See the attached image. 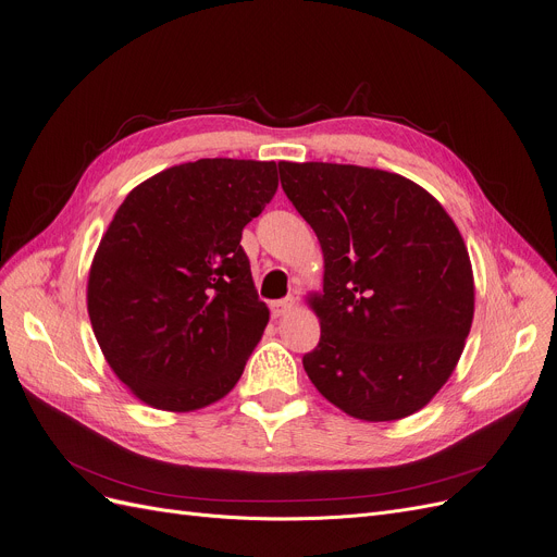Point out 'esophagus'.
Masks as SVG:
<instances>
[{
    "instance_id": "obj_1",
    "label": "esophagus",
    "mask_w": 557,
    "mask_h": 557,
    "mask_svg": "<svg viewBox=\"0 0 557 557\" xmlns=\"http://www.w3.org/2000/svg\"><path fill=\"white\" fill-rule=\"evenodd\" d=\"M294 305H296L294 298H282V300H275L271 305V311H273V315H284V313H288L290 309H294Z\"/></svg>"
}]
</instances>
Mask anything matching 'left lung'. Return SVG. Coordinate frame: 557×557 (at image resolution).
I'll return each instance as SVG.
<instances>
[{
  "instance_id": "1",
  "label": "left lung",
  "mask_w": 557,
  "mask_h": 557,
  "mask_svg": "<svg viewBox=\"0 0 557 557\" xmlns=\"http://www.w3.org/2000/svg\"><path fill=\"white\" fill-rule=\"evenodd\" d=\"M286 198L325 257L311 298L320 341L302 357L311 384L347 416H413L445 386L474 318V275L456 223L397 173L280 162Z\"/></svg>"
}]
</instances>
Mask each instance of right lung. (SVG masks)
<instances>
[{
	"label": "right lung",
	"instance_id": "obj_1",
	"mask_svg": "<svg viewBox=\"0 0 557 557\" xmlns=\"http://www.w3.org/2000/svg\"><path fill=\"white\" fill-rule=\"evenodd\" d=\"M277 191L275 162L171 166L120 205L95 255L87 311L114 374L149 406L196 411L227 395L269 323L244 227Z\"/></svg>",
	"mask_w": 557,
	"mask_h": 557
}]
</instances>
